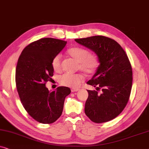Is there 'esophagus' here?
Wrapping results in <instances>:
<instances>
[{
  "instance_id": "1",
  "label": "esophagus",
  "mask_w": 149,
  "mask_h": 149,
  "mask_svg": "<svg viewBox=\"0 0 149 149\" xmlns=\"http://www.w3.org/2000/svg\"><path fill=\"white\" fill-rule=\"evenodd\" d=\"M79 89H75V88H72L71 89V91H72V92H75V91H79Z\"/></svg>"
}]
</instances>
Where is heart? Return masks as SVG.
Masks as SVG:
<instances>
[{
  "label": "heart",
  "instance_id": "obj_1",
  "mask_svg": "<svg viewBox=\"0 0 149 149\" xmlns=\"http://www.w3.org/2000/svg\"><path fill=\"white\" fill-rule=\"evenodd\" d=\"M68 54L79 62L78 68L87 74H91L98 68L100 60L96 54H90L89 50L80 47H74L69 49ZM52 68L56 72L62 69V58L60 54L54 57L52 61ZM83 77L79 74L65 73L59 77V83L63 86L73 88L78 87L83 81Z\"/></svg>",
  "mask_w": 149,
  "mask_h": 149
}]
</instances>
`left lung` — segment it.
Masks as SVG:
<instances>
[{
    "instance_id": "obj_1",
    "label": "left lung",
    "mask_w": 149,
    "mask_h": 149,
    "mask_svg": "<svg viewBox=\"0 0 149 149\" xmlns=\"http://www.w3.org/2000/svg\"><path fill=\"white\" fill-rule=\"evenodd\" d=\"M75 41L94 52L100 60L96 72L87 83L96 90H87L85 115L96 123L111 121L125 109L131 93L132 68L127 54L117 41L107 36H93Z\"/></svg>"
}]
</instances>
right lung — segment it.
I'll use <instances>...</instances> for the list:
<instances>
[{
	"label": "right lung",
	"instance_id": "add662e5",
	"mask_svg": "<svg viewBox=\"0 0 149 149\" xmlns=\"http://www.w3.org/2000/svg\"><path fill=\"white\" fill-rule=\"evenodd\" d=\"M67 43L64 40L42 38L22 51L15 70V83L20 100L27 113L36 121L52 123L60 117L64 100L70 93L67 87L51 91L45 87L54 75L52 61Z\"/></svg>",
	"mask_w": 149,
	"mask_h": 149
}]
</instances>
